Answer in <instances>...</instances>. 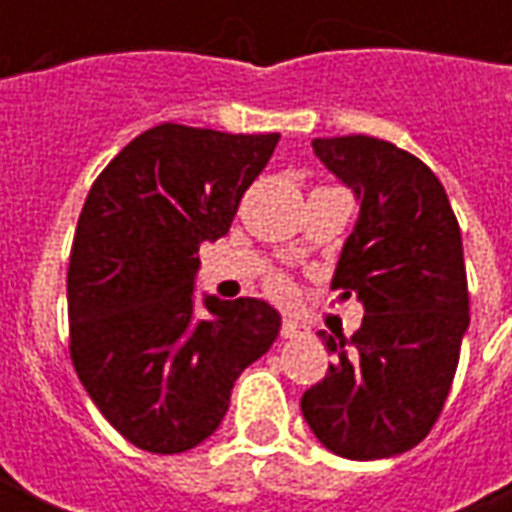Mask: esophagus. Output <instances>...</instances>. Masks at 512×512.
<instances>
[{
	"label": "esophagus",
	"mask_w": 512,
	"mask_h": 512,
	"mask_svg": "<svg viewBox=\"0 0 512 512\" xmlns=\"http://www.w3.org/2000/svg\"><path fill=\"white\" fill-rule=\"evenodd\" d=\"M310 326L301 321H293V318H285L282 321V337H288V340H304V337H310Z\"/></svg>",
	"instance_id": "esophagus-1"
}]
</instances>
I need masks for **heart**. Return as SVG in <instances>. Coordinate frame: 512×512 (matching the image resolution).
I'll use <instances>...</instances> for the list:
<instances>
[{
    "label": "heart",
    "instance_id": "heart-1",
    "mask_svg": "<svg viewBox=\"0 0 512 512\" xmlns=\"http://www.w3.org/2000/svg\"><path fill=\"white\" fill-rule=\"evenodd\" d=\"M268 290H271L274 296H279V299H288V296H290V282L285 277H274L271 282H268Z\"/></svg>",
    "mask_w": 512,
    "mask_h": 512
}]
</instances>
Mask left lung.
I'll return each mask as SVG.
<instances>
[{
	"label": "left lung",
	"instance_id": "1",
	"mask_svg": "<svg viewBox=\"0 0 512 512\" xmlns=\"http://www.w3.org/2000/svg\"><path fill=\"white\" fill-rule=\"evenodd\" d=\"M312 150L359 202L332 290L365 318L351 337L318 332L337 359L301 414L340 458H392L428 436L450 395L469 329L461 227L439 178L392 142L332 136Z\"/></svg>",
	"mask_w": 512,
	"mask_h": 512
}]
</instances>
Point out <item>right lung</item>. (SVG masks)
Listing matches in <instances>:
<instances>
[{"instance_id":"right-lung-1","label":"right lung","mask_w":512,"mask_h":512,"mask_svg":"<svg viewBox=\"0 0 512 512\" xmlns=\"http://www.w3.org/2000/svg\"><path fill=\"white\" fill-rule=\"evenodd\" d=\"M279 134L161 123L98 175L68 266L71 359L106 422L134 447L175 455L219 428L235 378L274 345L263 299L202 293L200 244L230 230Z\"/></svg>"}]
</instances>
